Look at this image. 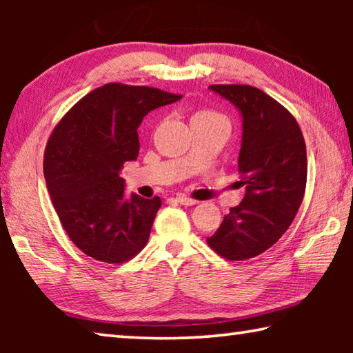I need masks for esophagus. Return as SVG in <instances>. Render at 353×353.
I'll use <instances>...</instances> for the list:
<instances>
[{
    "label": "esophagus",
    "mask_w": 353,
    "mask_h": 353,
    "mask_svg": "<svg viewBox=\"0 0 353 353\" xmlns=\"http://www.w3.org/2000/svg\"><path fill=\"white\" fill-rule=\"evenodd\" d=\"M176 201L179 202V204H182V205H194V204H198V201L188 198L187 194H177Z\"/></svg>",
    "instance_id": "1"
}]
</instances>
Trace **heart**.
<instances>
[{
	"mask_svg": "<svg viewBox=\"0 0 353 353\" xmlns=\"http://www.w3.org/2000/svg\"><path fill=\"white\" fill-rule=\"evenodd\" d=\"M202 117H221L218 115L216 112H212V110H207V109H202V110H198L193 115V118H202Z\"/></svg>",
	"mask_w": 353,
	"mask_h": 353,
	"instance_id": "1",
	"label": "heart"
}]
</instances>
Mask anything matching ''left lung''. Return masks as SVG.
Segmentation results:
<instances>
[{
  "instance_id": "1",
  "label": "left lung",
  "mask_w": 353,
  "mask_h": 353,
  "mask_svg": "<svg viewBox=\"0 0 353 353\" xmlns=\"http://www.w3.org/2000/svg\"><path fill=\"white\" fill-rule=\"evenodd\" d=\"M243 115L238 172L246 187L219 229L207 238L223 259H252L276 244L294 219L307 185V148L296 118L260 88L210 85Z\"/></svg>"
}]
</instances>
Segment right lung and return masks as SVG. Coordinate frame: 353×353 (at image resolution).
<instances>
[{
  "mask_svg": "<svg viewBox=\"0 0 353 353\" xmlns=\"http://www.w3.org/2000/svg\"><path fill=\"white\" fill-rule=\"evenodd\" d=\"M182 94L110 82L71 107L48 139L43 174L61 224L77 249L112 265L146 246L162 199L124 198L123 165L139 157L137 129Z\"/></svg>",
  "mask_w": 353,
  "mask_h": 353,
  "instance_id": "1",
  "label": "right lung"
}]
</instances>
